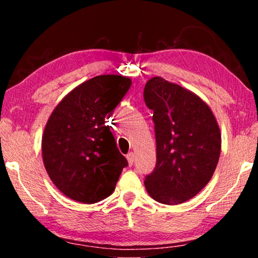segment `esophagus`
<instances>
[{"mask_svg": "<svg viewBox=\"0 0 258 258\" xmlns=\"http://www.w3.org/2000/svg\"><path fill=\"white\" fill-rule=\"evenodd\" d=\"M126 158H127L130 166H132L133 163H134V154H133V152H130V154L126 156Z\"/></svg>", "mask_w": 258, "mask_h": 258, "instance_id": "1", "label": "esophagus"}]
</instances>
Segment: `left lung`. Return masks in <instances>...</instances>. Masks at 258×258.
Wrapping results in <instances>:
<instances>
[{
    "mask_svg": "<svg viewBox=\"0 0 258 258\" xmlns=\"http://www.w3.org/2000/svg\"><path fill=\"white\" fill-rule=\"evenodd\" d=\"M151 109L156 166L145 185L156 202L178 205L194 198L211 180L221 154V133L209 107L183 87L152 77L143 91Z\"/></svg>",
    "mask_w": 258,
    "mask_h": 258,
    "instance_id": "obj_1",
    "label": "left lung"
}]
</instances>
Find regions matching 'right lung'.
<instances>
[{"mask_svg": "<svg viewBox=\"0 0 258 258\" xmlns=\"http://www.w3.org/2000/svg\"><path fill=\"white\" fill-rule=\"evenodd\" d=\"M131 84L130 78L119 75L93 77L51 113L42 139L43 161L54 185L71 199L94 204L109 197L128 165L106 118Z\"/></svg>", "mask_w": 258, "mask_h": 258, "instance_id": "right-lung-1", "label": "right lung"}]
</instances>
